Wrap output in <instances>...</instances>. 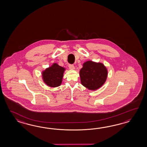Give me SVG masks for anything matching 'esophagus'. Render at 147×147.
<instances>
[{"instance_id": "34e87169", "label": "esophagus", "mask_w": 147, "mask_h": 147, "mask_svg": "<svg viewBox=\"0 0 147 147\" xmlns=\"http://www.w3.org/2000/svg\"><path fill=\"white\" fill-rule=\"evenodd\" d=\"M69 68L70 69H75V66L72 64H69Z\"/></svg>"}]
</instances>
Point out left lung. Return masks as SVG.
I'll return each instance as SVG.
<instances>
[{
    "instance_id": "obj_1",
    "label": "left lung",
    "mask_w": 147,
    "mask_h": 147,
    "mask_svg": "<svg viewBox=\"0 0 147 147\" xmlns=\"http://www.w3.org/2000/svg\"><path fill=\"white\" fill-rule=\"evenodd\" d=\"M79 74L81 84L89 90H96L106 81L108 70L102 63L89 60L84 63Z\"/></svg>"
}]
</instances>
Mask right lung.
Returning a JSON list of instances; mask_svg holds the SVG:
<instances>
[{"instance_id": "1", "label": "right lung", "mask_w": 147, "mask_h": 147, "mask_svg": "<svg viewBox=\"0 0 147 147\" xmlns=\"http://www.w3.org/2000/svg\"><path fill=\"white\" fill-rule=\"evenodd\" d=\"M66 69L53 63L51 66L42 72L44 82L50 87H57L62 83L63 73Z\"/></svg>"}]
</instances>
